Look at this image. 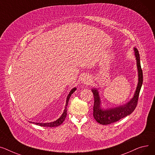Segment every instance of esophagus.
Returning a JSON list of instances; mask_svg holds the SVG:
<instances>
[{"instance_id": "esophagus-1", "label": "esophagus", "mask_w": 155, "mask_h": 155, "mask_svg": "<svg viewBox=\"0 0 155 155\" xmlns=\"http://www.w3.org/2000/svg\"><path fill=\"white\" fill-rule=\"evenodd\" d=\"M91 78L88 76H84L82 79V82H83V83L84 84H89L91 83Z\"/></svg>"}]
</instances>
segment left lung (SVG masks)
I'll return each instance as SVG.
<instances>
[{
    "label": "left lung",
    "instance_id": "left-lung-1",
    "mask_svg": "<svg viewBox=\"0 0 155 155\" xmlns=\"http://www.w3.org/2000/svg\"><path fill=\"white\" fill-rule=\"evenodd\" d=\"M134 51L138 69V83L133 97L128 103L115 107H108L104 109L101 106V99H100L98 90L96 88H93L91 89L94 99L93 116L97 123L103 125L113 123L128 115H130L134 111V109L137 106L138 97L143 84V71L141 68L139 52L138 49L135 48H134Z\"/></svg>",
    "mask_w": 155,
    "mask_h": 155
}]
</instances>
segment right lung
<instances>
[{
  "instance_id": "1",
  "label": "right lung",
  "mask_w": 155,
  "mask_h": 155,
  "mask_svg": "<svg viewBox=\"0 0 155 155\" xmlns=\"http://www.w3.org/2000/svg\"><path fill=\"white\" fill-rule=\"evenodd\" d=\"M76 90V87H74L72 88L71 91L69 92L68 97H67V99H66V106H65V109L63 111V113L62 114V115L61 116V117L59 118H58V119L56 120V121H54L53 122H51V123H34V122H31L30 121V123H34L35 124H38L39 126H44V127H57L59 125H61L63 121H64L65 118L66 117V115H67V106H68V102H69V98L71 96V94L73 93Z\"/></svg>"
}]
</instances>
